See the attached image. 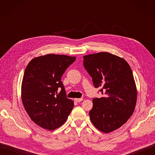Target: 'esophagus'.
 <instances>
[{"instance_id": "34e87169", "label": "esophagus", "mask_w": 155, "mask_h": 155, "mask_svg": "<svg viewBox=\"0 0 155 155\" xmlns=\"http://www.w3.org/2000/svg\"><path fill=\"white\" fill-rule=\"evenodd\" d=\"M83 100V98H74V101L76 102H78V103H79V102L82 101Z\"/></svg>"}]
</instances>
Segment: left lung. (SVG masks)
<instances>
[{
    "instance_id": "8db88e82",
    "label": "left lung",
    "mask_w": 155,
    "mask_h": 155,
    "mask_svg": "<svg viewBox=\"0 0 155 155\" xmlns=\"http://www.w3.org/2000/svg\"><path fill=\"white\" fill-rule=\"evenodd\" d=\"M83 64L95 88L104 97L94 98L90 119L104 133L120 128L129 119L135 108L137 92L133 72L124 58L101 52L83 57Z\"/></svg>"
}]
</instances>
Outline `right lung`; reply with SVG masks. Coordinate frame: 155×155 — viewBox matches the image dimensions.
I'll return each instance as SVG.
<instances>
[{
    "mask_svg": "<svg viewBox=\"0 0 155 155\" xmlns=\"http://www.w3.org/2000/svg\"><path fill=\"white\" fill-rule=\"evenodd\" d=\"M75 60V57L48 54L32 59L26 67L22 102L31 120L42 128L53 130L62 126L74 107L61 80Z\"/></svg>",
    "mask_w": 155,
    "mask_h": 155,
    "instance_id": "1",
    "label": "right lung"
}]
</instances>
